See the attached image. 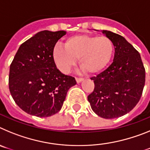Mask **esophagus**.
Here are the masks:
<instances>
[{
  "label": "esophagus",
  "instance_id": "34e87169",
  "mask_svg": "<svg viewBox=\"0 0 150 150\" xmlns=\"http://www.w3.org/2000/svg\"><path fill=\"white\" fill-rule=\"evenodd\" d=\"M76 81L77 83H81L82 81H83V78H76Z\"/></svg>",
  "mask_w": 150,
  "mask_h": 150
}]
</instances>
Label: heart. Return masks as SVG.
<instances>
[{"mask_svg": "<svg viewBox=\"0 0 150 150\" xmlns=\"http://www.w3.org/2000/svg\"><path fill=\"white\" fill-rule=\"evenodd\" d=\"M64 46V48L60 45L55 46L52 58L58 68L65 74L76 64L77 58L83 71L100 72L109 64L113 53L112 41L105 36L76 34L67 38Z\"/></svg>", "mask_w": 150, "mask_h": 150, "instance_id": "obj_1", "label": "heart"}]
</instances>
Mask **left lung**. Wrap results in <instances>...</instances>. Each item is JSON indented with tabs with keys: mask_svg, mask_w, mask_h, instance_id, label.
Instances as JSON below:
<instances>
[{
	"mask_svg": "<svg viewBox=\"0 0 150 150\" xmlns=\"http://www.w3.org/2000/svg\"><path fill=\"white\" fill-rule=\"evenodd\" d=\"M101 32L112 41L114 57L105 71L91 78L95 89L88 100L98 116L114 119L129 112L138 103L145 84V69L140 53L125 38L110 30Z\"/></svg>",
	"mask_w": 150,
	"mask_h": 150,
	"instance_id": "1",
	"label": "left lung"
}]
</instances>
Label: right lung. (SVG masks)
I'll return each instance as SVG.
<instances>
[{
    "instance_id": "obj_1",
    "label": "right lung",
    "mask_w": 150,
    "mask_h": 150,
    "mask_svg": "<svg viewBox=\"0 0 150 150\" xmlns=\"http://www.w3.org/2000/svg\"><path fill=\"white\" fill-rule=\"evenodd\" d=\"M64 30H42L22 43L10 67L9 88L16 104L32 116L49 117L62 109L75 78L57 69L52 51Z\"/></svg>"
}]
</instances>
